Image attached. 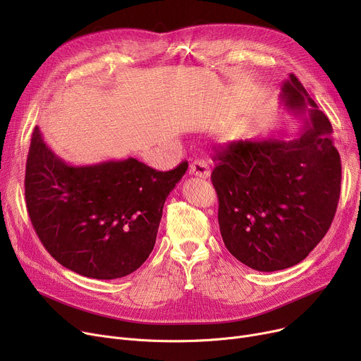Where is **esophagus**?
<instances>
[{
    "label": "esophagus",
    "mask_w": 361,
    "mask_h": 361,
    "mask_svg": "<svg viewBox=\"0 0 361 361\" xmlns=\"http://www.w3.org/2000/svg\"><path fill=\"white\" fill-rule=\"evenodd\" d=\"M188 173L192 176L200 177V178H207L211 176V169L209 165H207L206 161L203 159H196L195 162L190 164V168H188Z\"/></svg>",
    "instance_id": "34e87169"
}]
</instances>
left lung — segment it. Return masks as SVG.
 <instances>
[{"label":"left lung","mask_w":361,"mask_h":361,"mask_svg":"<svg viewBox=\"0 0 361 361\" xmlns=\"http://www.w3.org/2000/svg\"><path fill=\"white\" fill-rule=\"evenodd\" d=\"M281 99L305 128L293 140H235L215 149L212 184L225 247L260 272L287 269L325 237L341 193L332 126L294 74Z\"/></svg>","instance_id":"1"}]
</instances>
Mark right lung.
Wrapping results in <instances>:
<instances>
[{
	"label": "right lung",
	"instance_id": "obj_1",
	"mask_svg": "<svg viewBox=\"0 0 361 361\" xmlns=\"http://www.w3.org/2000/svg\"><path fill=\"white\" fill-rule=\"evenodd\" d=\"M187 166L164 173L135 158L73 166L36 127L26 162L27 212L64 268L94 279L127 276L154 250L164 203Z\"/></svg>",
	"mask_w": 361,
	"mask_h": 361
}]
</instances>
